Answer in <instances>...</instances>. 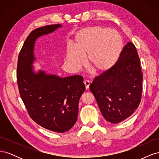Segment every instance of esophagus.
Listing matches in <instances>:
<instances>
[{"label":"esophagus","mask_w":159,"mask_h":159,"mask_svg":"<svg viewBox=\"0 0 159 159\" xmlns=\"http://www.w3.org/2000/svg\"><path fill=\"white\" fill-rule=\"evenodd\" d=\"M84 85H85V89H88L89 88V85H90V81L86 80L84 81Z\"/></svg>","instance_id":"obj_1"}]
</instances>
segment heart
Instances as JSON below:
<instances>
[{
    "mask_svg": "<svg viewBox=\"0 0 159 159\" xmlns=\"http://www.w3.org/2000/svg\"><path fill=\"white\" fill-rule=\"evenodd\" d=\"M123 48V38L117 32L102 26L89 27L78 33L75 50H68L66 59L72 70L78 71L87 57L88 68L95 74H103L113 68Z\"/></svg>",
    "mask_w": 159,
    "mask_h": 159,
    "instance_id": "b5f03b06",
    "label": "heart"
}]
</instances>
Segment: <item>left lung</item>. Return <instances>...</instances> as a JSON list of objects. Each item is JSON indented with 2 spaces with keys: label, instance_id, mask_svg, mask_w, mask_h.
Here are the masks:
<instances>
[{
  "label": "left lung",
  "instance_id": "1",
  "mask_svg": "<svg viewBox=\"0 0 159 159\" xmlns=\"http://www.w3.org/2000/svg\"><path fill=\"white\" fill-rule=\"evenodd\" d=\"M142 82L140 59L135 46L129 42L113 68L95 78L89 88L105 119L119 123L139 107Z\"/></svg>",
  "mask_w": 159,
  "mask_h": 159
}]
</instances>
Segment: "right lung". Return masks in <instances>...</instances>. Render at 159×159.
Returning <instances> with one entry per match:
<instances>
[{
    "label": "right lung",
    "mask_w": 159,
    "mask_h": 159,
    "mask_svg": "<svg viewBox=\"0 0 159 159\" xmlns=\"http://www.w3.org/2000/svg\"><path fill=\"white\" fill-rule=\"evenodd\" d=\"M61 25L45 26L32 31L19 53L17 82L28 114L37 124L50 131L64 133L78 119V104L85 87L80 75L67 78L34 71L36 40L54 32Z\"/></svg>",
    "instance_id": "1"
}]
</instances>
